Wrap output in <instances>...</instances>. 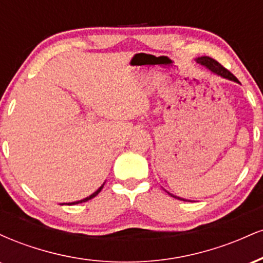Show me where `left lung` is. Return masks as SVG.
I'll list each match as a JSON object with an SVG mask.
<instances>
[{
	"label": "left lung",
	"mask_w": 263,
	"mask_h": 263,
	"mask_svg": "<svg viewBox=\"0 0 263 263\" xmlns=\"http://www.w3.org/2000/svg\"><path fill=\"white\" fill-rule=\"evenodd\" d=\"M197 62L199 63V64L206 66V68L209 69V70L213 71V73L218 74V75H220V77H222V78H226V79H229V80L237 81V83H238L237 78L235 77V75L232 74V73H230V71H229L228 69L224 68V66L220 64L219 62H216L215 59L210 58V57H200V58L197 59ZM180 200H183V199H180Z\"/></svg>",
	"instance_id": "8db88e82"
}]
</instances>
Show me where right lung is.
Returning <instances> with one entry per match:
<instances>
[{"label":"right lung","instance_id":"1","mask_svg":"<svg viewBox=\"0 0 263 263\" xmlns=\"http://www.w3.org/2000/svg\"><path fill=\"white\" fill-rule=\"evenodd\" d=\"M102 186H104V185H101V186H100V188H99L98 190H96V192H95V193H93V194H91V195H90V197H87V198H85V199H83V200H79V201H75V203H70V204H69V205L79 204V203H84V201H87V200H90V199H92L93 197H96V195H98V194H99V193H100V192H101Z\"/></svg>","mask_w":263,"mask_h":263}]
</instances>
